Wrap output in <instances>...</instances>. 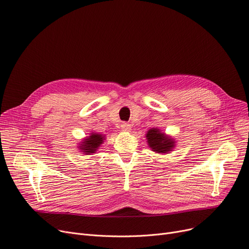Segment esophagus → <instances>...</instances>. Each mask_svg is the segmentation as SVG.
I'll use <instances>...</instances> for the list:
<instances>
[{"label":"esophagus","mask_w":249,"mask_h":249,"mask_svg":"<svg viewBox=\"0 0 249 249\" xmlns=\"http://www.w3.org/2000/svg\"><path fill=\"white\" fill-rule=\"evenodd\" d=\"M121 128L124 130V131H126V132H130L131 131V125H130L129 123H126V122H123L122 124H121Z\"/></svg>","instance_id":"34e87169"}]
</instances>
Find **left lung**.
Segmentation results:
<instances>
[{"label": "left lung", "mask_w": 249, "mask_h": 249, "mask_svg": "<svg viewBox=\"0 0 249 249\" xmlns=\"http://www.w3.org/2000/svg\"><path fill=\"white\" fill-rule=\"evenodd\" d=\"M145 135L148 147L156 153H171L176 147L175 138L165 134L159 128H150Z\"/></svg>", "instance_id": "left-lung-1"}]
</instances>
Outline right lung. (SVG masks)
Instances as JSON below:
<instances>
[{"mask_svg":"<svg viewBox=\"0 0 249 249\" xmlns=\"http://www.w3.org/2000/svg\"><path fill=\"white\" fill-rule=\"evenodd\" d=\"M105 139H106V135L97 132H90L89 136L85 137L78 143L77 148L82 153L86 155H90L97 152L99 147L104 143Z\"/></svg>","mask_w":249,"mask_h":249,"instance_id":"right-lung-1","label":"right lung"}]
</instances>
